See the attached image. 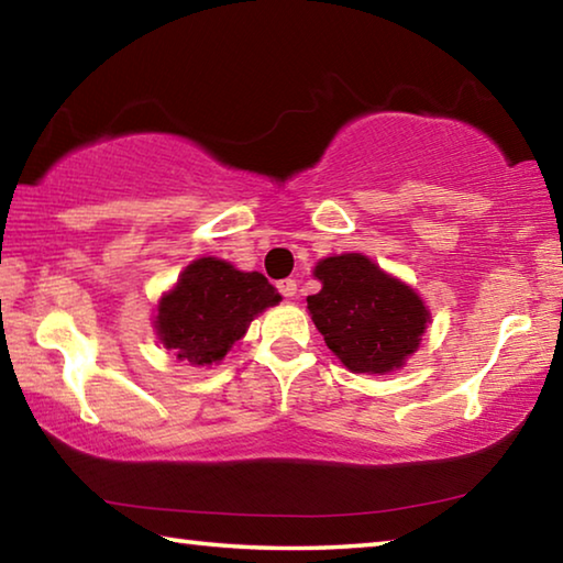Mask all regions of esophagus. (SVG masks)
Listing matches in <instances>:
<instances>
[{
	"label": "esophagus",
	"instance_id": "34e87169",
	"mask_svg": "<svg viewBox=\"0 0 563 563\" xmlns=\"http://www.w3.org/2000/svg\"><path fill=\"white\" fill-rule=\"evenodd\" d=\"M278 290L283 298H295V292H298V283H295L292 278H285L278 283Z\"/></svg>",
	"mask_w": 563,
	"mask_h": 563
}]
</instances>
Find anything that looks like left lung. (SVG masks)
<instances>
[{"instance_id":"1","label":"left lung","mask_w":563,"mask_h":563,"mask_svg":"<svg viewBox=\"0 0 563 563\" xmlns=\"http://www.w3.org/2000/svg\"><path fill=\"white\" fill-rule=\"evenodd\" d=\"M312 275L322 288L308 298V310L332 355L350 373L405 367L432 320L424 300L362 253L322 258Z\"/></svg>"}]
</instances>
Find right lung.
Here are the masks:
<instances>
[{
  "instance_id": "1",
  "label": "right lung",
  "mask_w": 563,
  "mask_h": 563,
  "mask_svg": "<svg viewBox=\"0 0 563 563\" xmlns=\"http://www.w3.org/2000/svg\"><path fill=\"white\" fill-rule=\"evenodd\" d=\"M283 298L263 273L238 271L228 261L196 258L161 295L154 330L166 350L194 367L218 365L247 325Z\"/></svg>"
}]
</instances>
